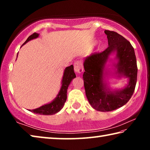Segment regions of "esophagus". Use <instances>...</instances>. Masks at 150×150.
<instances>
[{
  "label": "esophagus",
  "instance_id": "obj_1",
  "mask_svg": "<svg viewBox=\"0 0 150 150\" xmlns=\"http://www.w3.org/2000/svg\"><path fill=\"white\" fill-rule=\"evenodd\" d=\"M74 70L75 72L77 73H81L83 71V63L81 61H77L74 64Z\"/></svg>",
  "mask_w": 150,
  "mask_h": 150
}]
</instances>
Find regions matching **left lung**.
Wrapping results in <instances>:
<instances>
[{"label":"left lung","mask_w":150,"mask_h":150,"mask_svg":"<svg viewBox=\"0 0 150 150\" xmlns=\"http://www.w3.org/2000/svg\"><path fill=\"white\" fill-rule=\"evenodd\" d=\"M108 47L104 52L84 58L85 72L83 78L87 98L95 110L109 112L116 110L128 102L132 96L137 81L136 57L130 42L113 31L105 30ZM111 54L115 55L113 71L106 65ZM119 79L125 78L128 83L121 89L112 90L106 77L109 73Z\"/></svg>","instance_id":"1"}]
</instances>
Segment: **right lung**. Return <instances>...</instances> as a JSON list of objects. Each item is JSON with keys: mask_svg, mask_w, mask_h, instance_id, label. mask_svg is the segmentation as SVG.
Listing matches in <instances>:
<instances>
[{"mask_svg": "<svg viewBox=\"0 0 150 150\" xmlns=\"http://www.w3.org/2000/svg\"><path fill=\"white\" fill-rule=\"evenodd\" d=\"M40 34L34 33L32 35H30L26 41L24 43L26 44L27 42L32 40H34L39 37ZM18 57V55H17ZM76 77L75 73L73 69V65H71L67 67L64 69L63 75L62 80V86H61L59 93L54 100L52 102L40 106L39 108L33 109V110H28L30 112H32L35 114L42 115H53L59 112L63 107V105L67 100V91L69 85H70L71 81Z\"/></svg>", "mask_w": 150, "mask_h": 150, "instance_id": "obj_1", "label": "right lung"}]
</instances>
